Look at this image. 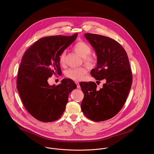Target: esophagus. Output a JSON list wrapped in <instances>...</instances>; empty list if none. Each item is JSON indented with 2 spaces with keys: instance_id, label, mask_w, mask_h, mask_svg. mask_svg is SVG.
<instances>
[{
  "instance_id": "obj_1",
  "label": "esophagus",
  "mask_w": 154,
  "mask_h": 154,
  "mask_svg": "<svg viewBox=\"0 0 154 154\" xmlns=\"http://www.w3.org/2000/svg\"><path fill=\"white\" fill-rule=\"evenodd\" d=\"M75 84H76V85H77V88H81V87H80V85H79V83L78 82H75Z\"/></svg>"
}]
</instances>
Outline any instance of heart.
<instances>
[{
	"label": "heart",
	"instance_id": "obj_1",
	"mask_svg": "<svg viewBox=\"0 0 154 154\" xmlns=\"http://www.w3.org/2000/svg\"><path fill=\"white\" fill-rule=\"evenodd\" d=\"M73 49L77 54L84 57V61L87 65H91L92 64L94 60L92 56L89 54L91 49L87 43L84 42H79L74 45ZM65 63L66 53L63 51L59 57V64L61 66H64L65 65ZM87 69L84 67L72 68L66 71L65 75L67 78L73 81H78L84 78V75L87 73Z\"/></svg>",
	"mask_w": 154,
	"mask_h": 154
}]
</instances>
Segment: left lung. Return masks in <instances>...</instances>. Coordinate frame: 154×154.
Returning <instances> with one entry per match:
<instances>
[{"label":"left lung","mask_w":154,"mask_h":154,"mask_svg":"<svg viewBox=\"0 0 154 154\" xmlns=\"http://www.w3.org/2000/svg\"><path fill=\"white\" fill-rule=\"evenodd\" d=\"M84 35L97 56V66L91 74L96 80L106 82L100 89L94 82H80L84 94L81 110L92 121L107 120L122 109L131 88L129 59L123 47L110 37L91 33Z\"/></svg>","instance_id":"1"}]
</instances>
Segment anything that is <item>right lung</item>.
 Masks as SVG:
<instances>
[{"instance_id":"right-lung-1","label":"right lung","mask_w":154,"mask_h":154,"mask_svg":"<svg viewBox=\"0 0 154 154\" xmlns=\"http://www.w3.org/2000/svg\"><path fill=\"white\" fill-rule=\"evenodd\" d=\"M53 35L40 38L26 50L18 70L17 89L22 103L37 120L51 122L64 112L68 97L76 85L70 79H63L58 85H50L48 79L62 73L59 57L76 38Z\"/></svg>"}]
</instances>
